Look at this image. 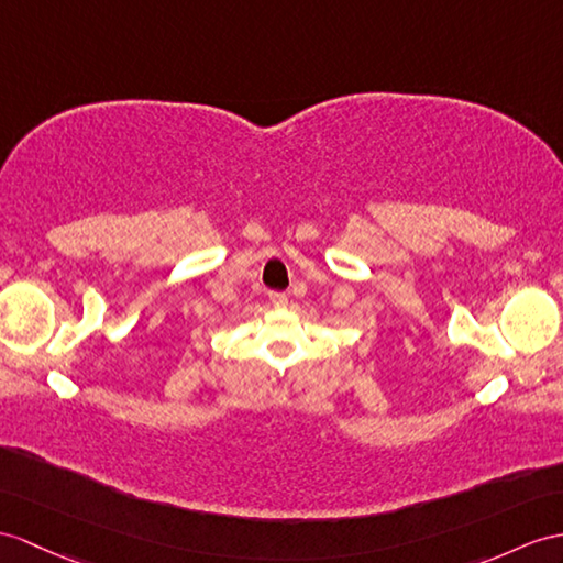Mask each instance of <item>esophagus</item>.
Wrapping results in <instances>:
<instances>
[{"label": "esophagus", "mask_w": 563, "mask_h": 563, "mask_svg": "<svg viewBox=\"0 0 563 563\" xmlns=\"http://www.w3.org/2000/svg\"><path fill=\"white\" fill-rule=\"evenodd\" d=\"M269 300H272V306L274 308H286V306H289V296H286V294H269Z\"/></svg>", "instance_id": "1"}]
</instances>
